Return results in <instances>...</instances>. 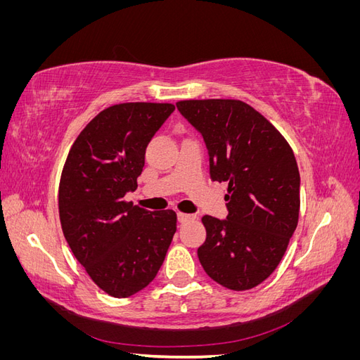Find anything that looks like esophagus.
Segmentation results:
<instances>
[{
  "label": "esophagus",
  "instance_id": "1",
  "mask_svg": "<svg viewBox=\"0 0 360 360\" xmlns=\"http://www.w3.org/2000/svg\"><path fill=\"white\" fill-rule=\"evenodd\" d=\"M177 219H179L180 224H184V222L195 219V214H186V213H180V212H179V213H177Z\"/></svg>",
  "mask_w": 360,
  "mask_h": 360
}]
</instances>
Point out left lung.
I'll return each mask as SVG.
<instances>
[{"instance_id":"8db88e82","label":"left lung","mask_w":360,"mask_h":360,"mask_svg":"<svg viewBox=\"0 0 360 360\" xmlns=\"http://www.w3.org/2000/svg\"><path fill=\"white\" fill-rule=\"evenodd\" d=\"M177 110L202 135L210 179L226 181V219L205 214L198 258L234 291L267 279L284 257L300 209V176L285 138L252 106L233 99L181 101Z\"/></svg>"}]
</instances>
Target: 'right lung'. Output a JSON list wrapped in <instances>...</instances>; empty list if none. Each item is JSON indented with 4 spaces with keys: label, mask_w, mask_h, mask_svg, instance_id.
<instances>
[{
    "label": "right lung",
    "mask_w": 360,
    "mask_h": 360,
    "mask_svg": "<svg viewBox=\"0 0 360 360\" xmlns=\"http://www.w3.org/2000/svg\"><path fill=\"white\" fill-rule=\"evenodd\" d=\"M176 110L171 103H120L84 127L64 163L58 210L63 234L94 284L129 297L158 275L177 230L174 210L124 201L138 188L151 138Z\"/></svg>",
    "instance_id": "add662e5"
}]
</instances>
